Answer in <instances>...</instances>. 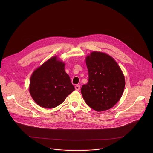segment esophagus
Listing matches in <instances>:
<instances>
[{"label":"esophagus","mask_w":153,"mask_h":153,"mask_svg":"<svg viewBox=\"0 0 153 153\" xmlns=\"http://www.w3.org/2000/svg\"><path fill=\"white\" fill-rule=\"evenodd\" d=\"M75 89L76 91H79L80 89V85H75Z\"/></svg>","instance_id":"1"}]
</instances>
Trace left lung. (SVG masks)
I'll return each mask as SVG.
<instances>
[{
	"mask_svg": "<svg viewBox=\"0 0 153 153\" xmlns=\"http://www.w3.org/2000/svg\"><path fill=\"white\" fill-rule=\"evenodd\" d=\"M88 82L81 88L88 105L97 111L114 107L121 98L125 78L120 66L108 55L92 52L86 58Z\"/></svg>",
	"mask_w": 153,
	"mask_h": 153,
	"instance_id": "1",
	"label": "left lung"
}]
</instances>
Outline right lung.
<instances>
[{"mask_svg":"<svg viewBox=\"0 0 153 153\" xmlns=\"http://www.w3.org/2000/svg\"><path fill=\"white\" fill-rule=\"evenodd\" d=\"M65 64L53 57L32 74L29 92L39 106L53 108L62 104L75 90L69 76L64 69Z\"/></svg>","mask_w":153,"mask_h":153,"instance_id":"obj_1","label":"right lung"}]
</instances>
